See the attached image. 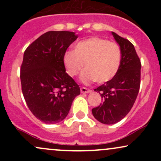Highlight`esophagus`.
I'll use <instances>...</instances> for the list:
<instances>
[{
	"label": "esophagus",
	"instance_id": "34e87169",
	"mask_svg": "<svg viewBox=\"0 0 161 161\" xmlns=\"http://www.w3.org/2000/svg\"><path fill=\"white\" fill-rule=\"evenodd\" d=\"M81 90V92L82 93H84V94H88V93H90L91 92V90L88 89V88H85V87H82V88H80Z\"/></svg>",
	"mask_w": 161,
	"mask_h": 161
}]
</instances>
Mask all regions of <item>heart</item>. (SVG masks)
<instances>
[{
  "label": "heart",
  "instance_id": "1",
  "mask_svg": "<svg viewBox=\"0 0 161 161\" xmlns=\"http://www.w3.org/2000/svg\"><path fill=\"white\" fill-rule=\"evenodd\" d=\"M121 60L120 47L99 37L78 42L74 46V51H66L63 57L66 73L71 77L76 76L84 66L86 70L80 79L85 84L111 80L119 71Z\"/></svg>",
  "mask_w": 161,
  "mask_h": 161
}]
</instances>
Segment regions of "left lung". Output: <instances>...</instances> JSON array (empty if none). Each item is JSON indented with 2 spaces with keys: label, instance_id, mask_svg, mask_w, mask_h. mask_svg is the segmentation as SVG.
I'll list each match as a JSON object with an SVG mask.
<instances>
[{
  "label": "left lung",
  "instance_id": "1",
  "mask_svg": "<svg viewBox=\"0 0 161 161\" xmlns=\"http://www.w3.org/2000/svg\"><path fill=\"white\" fill-rule=\"evenodd\" d=\"M112 35L121 48V65L111 80L95 89L103 102L92 110L97 121L107 125L118 123L130 111L139 92L141 79V61L134 45L115 32Z\"/></svg>",
  "mask_w": 161,
  "mask_h": 161
}]
</instances>
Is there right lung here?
I'll use <instances>...</instances> for the list:
<instances>
[{
    "label": "right lung",
    "mask_w": 161,
    "mask_h": 161,
    "mask_svg": "<svg viewBox=\"0 0 161 161\" xmlns=\"http://www.w3.org/2000/svg\"><path fill=\"white\" fill-rule=\"evenodd\" d=\"M78 35L50 31L33 42L24 52L20 69L22 92L37 119L47 124L66 117L80 88L66 73L63 57Z\"/></svg>",
    "instance_id": "right-lung-1"
}]
</instances>
